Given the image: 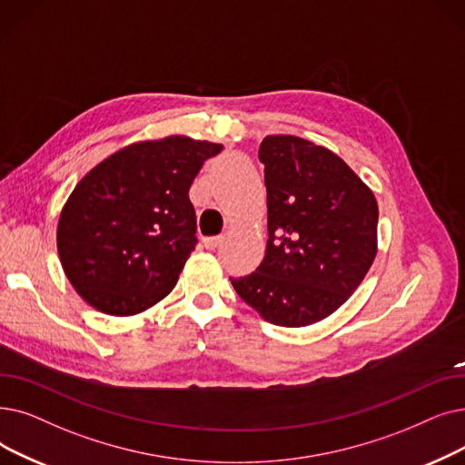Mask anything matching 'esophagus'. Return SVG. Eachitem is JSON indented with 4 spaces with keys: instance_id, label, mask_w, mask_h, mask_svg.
Returning <instances> with one entry per match:
<instances>
[{
    "instance_id": "esophagus-1",
    "label": "esophagus",
    "mask_w": 465,
    "mask_h": 465,
    "mask_svg": "<svg viewBox=\"0 0 465 465\" xmlns=\"http://www.w3.org/2000/svg\"><path fill=\"white\" fill-rule=\"evenodd\" d=\"M220 243H222V235H214V237H205V239H203V245H205V249H209V251H214Z\"/></svg>"
}]
</instances>
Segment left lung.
<instances>
[{"instance_id":"left-lung-1","label":"left lung","mask_w":465,"mask_h":465,"mask_svg":"<svg viewBox=\"0 0 465 465\" xmlns=\"http://www.w3.org/2000/svg\"><path fill=\"white\" fill-rule=\"evenodd\" d=\"M258 157L268 192L262 264L232 279L268 322L308 327L357 291L378 251L372 190L331 150L292 134H270Z\"/></svg>"}]
</instances>
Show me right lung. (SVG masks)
I'll return each instance as SVG.
<instances>
[{
  "mask_svg": "<svg viewBox=\"0 0 465 465\" xmlns=\"http://www.w3.org/2000/svg\"><path fill=\"white\" fill-rule=\"evenodd\" d=\"M222 148L183 134L144 140L79 180L58 218L56 249L89 306L134 315L174 289L197 243L190 186Z\"/></svg>",
  "mask_w": 465,
  "mask_h": 465,
  "instance_id": "add662e5",
  "label": "right lung"
}]
</instances>
